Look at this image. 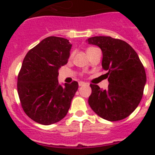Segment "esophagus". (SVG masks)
Returning <instances> with one entry per match:
<instances>
[{"mask_svg":"<svg viewBox=\"0 0 155 155\" xmlns=\"http://www.w3.org/2000/svg\"><path fill=\"white\" fill-rule=\"evenodd\" d=\"M87 84H86V83H84V82H79V86H80V87H81V86H85V85H87Z\"/></svg>","mask_w":155,"mask_h":155,"instance_id":"obj_1","label":"esophagus"}]
</instances>
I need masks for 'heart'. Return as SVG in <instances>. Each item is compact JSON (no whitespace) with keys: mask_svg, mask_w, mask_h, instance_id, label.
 <instances>
[{"mask_svg":"<svg viewBox=\"0 0 155 155\" xmlns=\"http://www.w3.org/2000/svg\"><path fill=\"white\" fill-rule=\"evenodd\" d=\"M93 49H95L94 47H90V48H88V49L87 50V53H89L90 51H92V50H93Z\"/></svg>","mask_w":155,"mask_h":155,"instance_id":"b5f03b06","label":"heart"}]
</instances>
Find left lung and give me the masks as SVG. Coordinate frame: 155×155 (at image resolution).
<instances>
[{"label":"left lung","instance_id":"8db88e82","mask_svg":"<svg viewBox=\"0 0 155 155\" xmlns=\"http://www.w3.org/2000/svg\"><path fill=\"white\" fill-rule=\"evenodd\" d=\"M88 44L102 51V68L106 71L108 89L90 84V107L97 115L109 121L127 117L142 98L147 75L142 62L130 45L125 41L106 36L87 38Z\"/></svg>","mask_w":155,"mask_h":155}]
</instances>
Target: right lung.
<instances>
[{
  "label": "right lung",
  "mask_w": 155,
  "mask_h": 155,
  "mask_svg": "<svg viewBox=\"0 0 155 155\" xmlns=\"http://www.w3.org/2000/svg\"><path fill=\"white\" fill-rule=\"evenodd\" d=\"M72 45L59 37L46 38L29 51L18 77V92L25 114L49 125L63 119L70 108L78 83L58 84V70L68 63Z\"/></svg>",
  "instance_id": "obj_1"
}]
</instances>
